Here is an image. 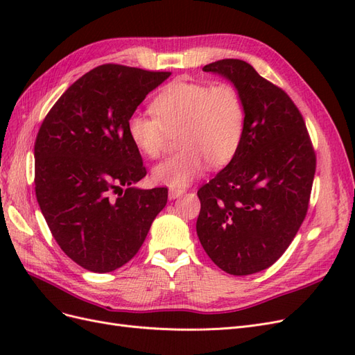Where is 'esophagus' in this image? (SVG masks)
<instances>
[{"label": "esophagus", "mask_w": 355, "mask_h": 355, "mask_svg": "<svg viewBox=\"0 0 355 355\" xmlns=\"http://www.w3.org/2000/svg\"><path fill=\"white\" fill-rule=\"evenodd\" d=\"M182 194H185V189H178V188H170L168 189V198L170 200L179 198Z\"/></svg>", "instance_id": "esophagus-1"}]
</instances>
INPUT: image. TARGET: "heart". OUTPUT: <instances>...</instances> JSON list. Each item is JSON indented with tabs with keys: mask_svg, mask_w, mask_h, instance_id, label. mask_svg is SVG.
Instances as JSON below:
<instances>
[{
	"mask_svg": "<svg viewBox=\"0 0 355 355\" xmlns=\"http://www.w3.org/2000/svg\"><path fill=\"white\" fill-rule=\"evenodd\" d=\"M153 112L132 115L127 130L133 145L151 159L163 155L171 136H178L179 153L153 170V179L170 188L188 187L207 163H230L244 135L245 106L228 83L171 81L155 96Z\"/></svg>",
	"mask_w": 355,
	"mask_h": 355,
	"instance_id": "b5f03b06",
	"label": "heart"
}]
</instances>
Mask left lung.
<instances>
[{
  "mask_svg": "<svg viewBox=\"0 0 355 355\" xmlns=\"http://www.w3.org/2000/svg\"><path fill=\"white\" fill-rule=\"evenodd\" d=\"M202 71L222 75L240 92L245 127L230 164L197 192V235L222 271L249 275L275 263L297 234L315 153L297 106L249 63L223 59Z\"/></svg>",
  "mask_w": 355,
  "mask_h": 355,
  "instance_id": "obj_1",
  "label": "left lung"
}]
</instances>
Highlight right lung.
Masks as SVG:
<instances>
[{
  "label": "right lung",
  "instance_id": "obj_1",
  "mask_svg": "<svg viewBox=\"0 0 355 355\" xmlns=\"http://www.w3.org/2000/svg\"><path fill=\"white\" fill-rule=\"evenodd\" d=\"M171 72L105 63L63 93L34 146L35 196L60 249L92 272H111L135 257L167 188L139 189L146 168L127 124Z\"/></svg>",
  "mask_w": 355,
  "mask_h": 355
}]
</instances>
